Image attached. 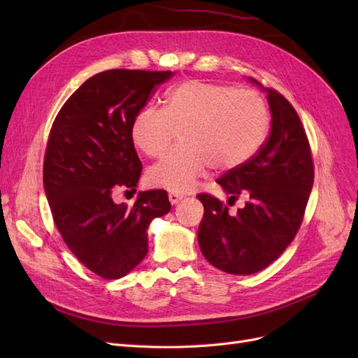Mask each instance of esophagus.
I'll return each mask as SVG.
<instances>
[{"instance_id":"esophagus-1","label":"esophagus","mask_w":358,"mask_h":358,"mask_svg":"<svg viewBox=\"0 0 358 358\" xmlns=\"http://www.w3.org/2000/svg\"><path fill=\"white\" fill-rule=\"evenodd\" d=\"M182 199H183V194H182L180 191L171 189V191L169 192V200H170V203H171V204H176V203H179Z\"/></svg>"}]
</instances>
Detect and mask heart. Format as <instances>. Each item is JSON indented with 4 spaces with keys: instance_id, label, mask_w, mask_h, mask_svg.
I'll return each mask as SVG.
<instances>
[{
    "instance_id": "1",
    "label": "heart",
    "mask_w": 358,
    "mask_h": 358,
    "mask_svg": "<svg viewBox=\"0 0 358 358\" xmlns=\"http://www.w3.org/2000/svg\"><path fill=\"white\" fill-rule=\"evenodd\" d=\"M270 115L254 90L188 80L166 92L162 109L148 106L131 121L133 145L150 158H159L176 138L180 145L148 170L157 187L188 189L209 166L216 171L242 167L263 146Z\"/></svg>"
}]
</instances>
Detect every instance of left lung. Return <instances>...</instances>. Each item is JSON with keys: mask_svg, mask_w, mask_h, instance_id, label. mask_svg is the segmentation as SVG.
Segmentation results:
<instances>
[{"mask_svg": "<svg viewBox=\"0 0 358 358\" xmlns=\"http://www.w3.org/2000/svg\"><path fill=\"white\" fill-rule=\"evenodd\" d=\"M266 92L272 113L267 140L246 164L216 179L230 194V206L246 199L243 208L230 215L220 199L197 194L204 206L201 254L231 275L257 273L285 251L300 229L313 185L312 150L296 109L276 90Z\"/></svg>", "mask_w": 358, "mask_h": 358, "instance_id": "8db88e82", "label": "left lung"}]
</instances>
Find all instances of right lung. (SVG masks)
I'll return each instance as SVG.
<instances>
[{"label": "right lung", "instance_id": "right-lung-1", "mask_svg": "<svg viewBox=\"0 0 358 358\" xmlns=\"http://www.w3.org/2000/svg\"><path fill=\"white\" fill-rule=\"evenodd\" d=\"M173 74L124 69L94 74L52 124L43 185L53 222L76 258L104 279L122 278L142 262L150 221L171 208L164 189L140 192L131 208L116 204L112 194L136 191L142 161L129 127Z\"/></svg>", "mask_w": 358, "mask_h": 358}]
</instances>
